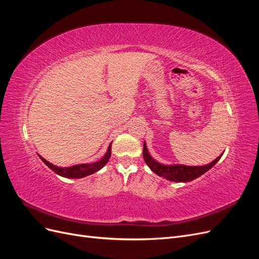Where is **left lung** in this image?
<instances>
[{"label":"left lung","instance_id":"8db88e82","mask_svg":"<svg viewBox=\"0 0 259 259\" xmlns=\"http://www.w3.org/2000/svg\"><path fill=\"white\" fill-rule=\"evenodd\" d=\"M143 155L147 165L150 167V169L156 175L164 177L167 180H170V182L188 183L206 173L208 169L213 167L219 161V159L222 158L223 154L219 155L218 158L215 159L213 162H210L209 164H206V165H203V166H188V165H182V164H175V165H164V164L156 162L152 156L149 154L146 143H144Z\"/></svg>","mask_w":259,"mask_h":259}]
</instances>
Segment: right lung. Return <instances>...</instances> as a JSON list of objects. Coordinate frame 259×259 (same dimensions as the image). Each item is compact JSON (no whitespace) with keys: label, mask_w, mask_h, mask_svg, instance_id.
<instances>
[{"label":"right lung","mask_w":259,"mask_h":259,"mask_svg":"<svg viewBox=\"0 0 259 259\" xmlns=\"http://www.w3.org/2000/svg\"><path fill=\"white\" fill-rule=\"evenodd\" d=\"M110 156H111V144L109 145L106 154L99 161H97L95 163L77 164V165H73L70 167H58V166L53 165V164L50 163L49 161H46L44 158H42L41 155H40V158L53 171H55V173L62 176V177L82 178V177L96 173V171H98L100 168H103L107 164V162L109 161V159H110Z\"/></svg>","instance_id":"add662e5"}]
</instances>
